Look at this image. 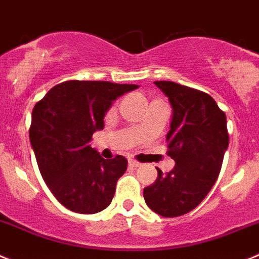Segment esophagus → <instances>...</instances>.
<instances>
[{
    "mask_svg": "<svg viewBox=\"0 0 259 259\" xmlns=\"http://www.w3.org/2000/svg\"><path fill=\"white\" fill-rule=\"evenodd\" d=\"M128 165H130V166H132V168H136V166H140V165H141V162L136 161V160H134V159H130L128 160Z\"/></svg>",
    "mask_w": 259,
    "mask_h": 259,
    "instance_id": "1",
    "label": "esophagus"
}]
</instances>
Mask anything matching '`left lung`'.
Segmentation results:
<instances>
[{"label":"left lung","mask_w":259,"mask_h":259,"mask_svg":"<svg viewBox=\"0 0 259 259\" xmlns=\"http://www.w3.org/2000/svg\"><path fill=\"white\" fill-rule=\"evenodd\" d=\"M173 108L168 152L176 166L144 189L146 205L157 215L177 218L189 212L207 196L218 179L229 146L226 115L203 91L155 81Z\"/></svg>","instance_id":"8db88e82"}]
</instances>
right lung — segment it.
Returning a JSON list of instances; mask_svg holds the SVG:
<instances>
[{"label":"right lung","mask_w":259,"mask_h":259,"mask_svg":"<svg viewBox=\"0 0 259 259\" xmlns=\"http://www.w3.org/2000/svg\"><path fill=\"white\" fill-rule=\"evenodd\" d=\"M139 86L109 81L70 80L53 86L33 109L30 144L44 182L61 205L77 213H97L112 202L127 159L105 160L90 146L104 127L113 100Z\"/></svg>","instance_id":"1"}]
</instances>
